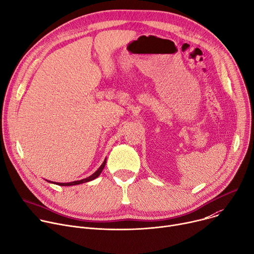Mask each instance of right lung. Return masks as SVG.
Listing matches in <instances>:
<instances>
[{"label":"right lung","instance_id":"obj_1","mask_svg":"<svg viewBox=\"0 0 254 254\" xmlns=\"http://www.w3.org/2000/svg\"><path fill=\"white\" fill-rule=\"evenodd\" d=\"M105 164H106V158L104 159V161H103V163L101 164V166H100L93 174L90 175V176L87 177V178H84V179H81V180L72 181V182H56V183L54 182V183H55V184H58V186H61V187H71V186H77V184H81V183L89 182V181H91V180H94L95 178H97V177L100 175V173L102 172V170H103ZM47 181H49L50 183H53V181H51V180H47Z\"/></svg>","mask_w":254,"mask_h":254}]
</instances>
